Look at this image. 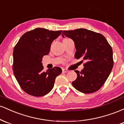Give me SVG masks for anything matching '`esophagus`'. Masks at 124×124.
I'll return each instance as SVG.
<instances>
[{
    "instance_id": "obj_1",
    "label": "esophagus",
    "mask_w": 124,
    "mask_h": 124,
    "mask_svg": "<svg viewBox=\"0 0 124 124\" xmlns=\"http://www.w3.org/2000/svg\"><path fill=\"white\" fill-rule=\"evenodd\" d=\"M62 72H63V73H67V72H69V70H67L66 69H62Z\"/></svg>"
}]
</instances>
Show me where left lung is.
Instances as JSON below:
<instances>
[{"label":"left lung","mask_w":124,"mask_h":124,"mask_svg":"<svg viewBox=\"0 0 124 124\" xmlns=\"http://www.w3.org/2000/svg\"><path fill=\"white\" fill-rule=\"evenodd\" d=\"M62 36L73 40L75 58L86 61L81 72L75 70L77 78L72 82L73 86L83 93L99 90L108 78L114 65L112 49L106 38L85 28L63 31Z\"/></svg>","instance_id":"left-lung-1"}]
</instances>
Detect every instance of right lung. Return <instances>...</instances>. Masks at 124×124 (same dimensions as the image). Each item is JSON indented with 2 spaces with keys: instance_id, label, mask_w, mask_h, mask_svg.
Segmentation results:
<instances>
[{
  "instance_id": "1",
  "label": "right lung",
  "mask_w": 124,
  "mask_h": 124,
  "mask_svg": "<svg viewBox=\"0 0 124 124\" xmlns=\"http://www.w3.org/2000/svg\"><path fill=\"white\" fill-rule=\"evenodd\" d=\"M62 31L37 28L24 34L14 48V75L21 89L28 94L41 97L48 94L53 89L56 77L62 73L57 66L44 72L41 62Z\"/></svg>"
}]
</instances>
